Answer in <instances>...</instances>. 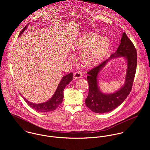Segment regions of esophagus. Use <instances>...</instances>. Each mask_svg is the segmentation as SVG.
Returning <instances> with one entry per match:
<instances>
[{"mask_svg": "<svg viewBox=\"0 0 150 150\" xmlns=\"http://www.w3.org/2000/svg\"><path fill=\"white\" fill-rule=\"evenodd\" d=\"M83 76V74L80 71H76L74 73V75H73V78L74 79H79L80 78H81Z\"/></svg>", "mask_w": 150, "mask_h": 150, "instance_id": "1", "label": "esophagus"}]
</instances>
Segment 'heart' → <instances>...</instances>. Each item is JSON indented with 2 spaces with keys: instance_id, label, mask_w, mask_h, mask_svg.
I'll return each mask as SVG.
<instances>
[{
  "instance_id": "heart-1",
  "label": "heart",
  "mask_w": 150,
  "mask_h": 150,
  "mask_svg": "<svg viewBox=\"0 0 150 150\" xmlns=\"http://www.w3.org/2000/svg\"><path fill=\"white\" fill-rule=\"evenodd\" d=\"M109 47L107 39L95 32L81 35L73 45L74 50L81 51L80 59L86 67H93L99 64L106 55Z\"/></svg>"
}]
</instances>
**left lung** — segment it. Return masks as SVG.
Masks as SVG:
<instances>
[{"label":"left lung","mask_w":150,"mask_h":150,"mask_svg":"<svg viewBox=\"0 0 150 150\" xmlns=\"http://www.w3.org/2000/svg\"><path fill=\"white\" fill-rule=\"evenodd\" d=\"M118 56H125L127 60L128 67L125 84L114 94H105L98 88V73L111 58ZM137 59L136 48L127 34L124 32L118 49L111 54L110 58L87 72L89 92L86 99V106L93 112L100 114L110 112L120 106L127 99L132 90L136 71Z\"/></svg>","instance_id":"obj_1"}]
</instances>
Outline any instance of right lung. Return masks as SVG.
I'll return each mask as SVG.
<instances>
[{
    "label": "right lung",
    "mask_w": 150,
    "mask_h": 150,
    "mask_svg": "<svg viewBox=\"0 0 150 150\" xmlns=\"http://www.w3.org/2000/svg\"><path fill=\"white\" fill-rule=\"evenodd\" d=\"M27 25H26L25 28L22 30L21 33H20V36L23 31L25 30ZM72 79L73 73H70L64 76L61 79L53 96L46 102L39 104H35L29 102L23 96L22 98L23 100L25 101V102L30 107L36 111H38L39 112H48L51 111H54L56 108H57V107H58L62 102L64 98V88L71 81H72Z\"/></svg>",
    "instance_id": "1"
}]
</instances>
